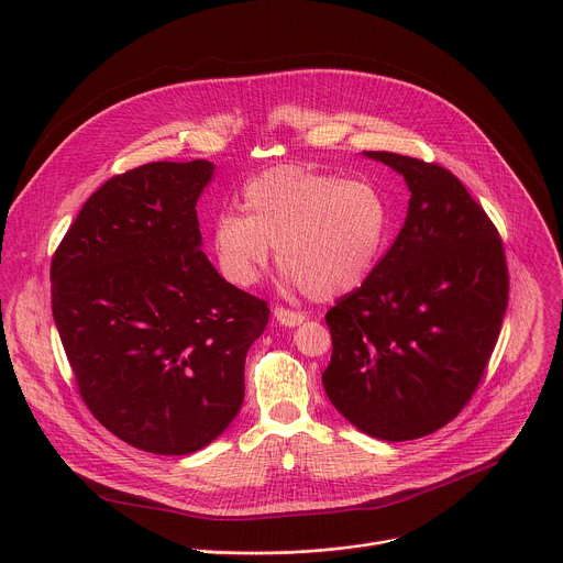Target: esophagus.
I'll return each instance as SVG.
<instances>
[{
  "label": "esophagus",
  "mask_w": 563,
  "mask_h": 563,
  "mask_svg": "<svg viewBox=\"0 0 563 563\" xmlns=\"http://www.w3.org/2000/svg\"><path fill=\"white\" fill-rule=\"evenodd\" d=\"M274 318L285 328H296V325H300L302 320H305V313L302 311H294V309H285V307H276L274 309Z\"/></svg>",
  "instance_id": "esophagus-1"
}]
</instances>
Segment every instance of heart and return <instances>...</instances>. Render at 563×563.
Instances as JSON below:
<instances>
[{
    "label": "heart",
    "mask_w": 563,
    "mask_h": 563,
    "mask_svg": "<svg viewBox=\"0 0 563 563\" xmlns=\"http://www.w3.org/2000/svg\"><path fill=\"white\" fill-rule=\"evenodd\" d=\"M243 209L211 222L218 272L233 287H252L276 247L289 283L332 300L367 280L387 238V205L374 185L307 165H278L247 180Z\"/></svg>",
    "instance_id": "obj_1"
}]
</instances>
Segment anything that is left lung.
<instances>
[{
    "label": "left lung",
    "mask_w": 563,
    "mask_h": 563,
    "mask_svg": "<svg viewBox=\"0 0 563 563\" xmlns=\"http://www.w3.org/2000/svg\"><path fill=\"white\" fill-rule=\"evenodd\" d=\"M365 155L404 176L412 198L394 245L325 316L323 385L361 432L410 441L472 398L504 323L508 265L497 227L454 174L410 155Z\"/></svg>",
    "instance_id": "1"
}]
</instances>
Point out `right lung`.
Listing matches in <instances>:
<instances>
[{
  "mask_svg": "<svg viewBox=\"0 0 563 563\" xmlns=\"http://www.w3.org/2000/svg\"><path fill=\"white\" fill-rule=\"evenodd\" d=\"M207 159L148 163L107 180L51 263L53 318L79 396L124 443L191 454L245 398V358L265 300L205 256L196 202Z\"/></svg>",
  "mask_w": 563,
  "mask_h": 563,
  "instance_id": "obj_1",
  "label": "right lung"
}]
</instances>
